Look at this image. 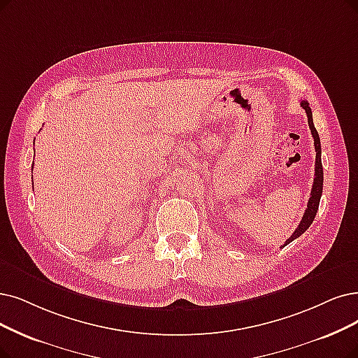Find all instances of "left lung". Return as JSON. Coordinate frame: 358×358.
Instances as JSON below:
<instances>
[{
	"mask_svg": "<svg viewBox=\"0 0 358 358\" xmlns=\"http://www.w3.org/2000/svg\"><path fill=\"white\" fill-rule=\"evenodd\" d=\"M301 107L306 110L307 113V117H308V126H310V131H311V135H313V139H314V148H316V167H314V182H313V188H311V195H310V199H308V204H307V208H306V213L304 216L301 219V222H299L298 227L295 229V232L291 235V238L287 239V242L282 245V248L285 245H288L289 242H292L294 239H296L298 236H301L307 229L310 227V224L313 223L314 217H316V213L319 210V203H320V196H322V192H323V166H322V147H320V138H319V134L316 131V127H314V123H313V113H311V108L308 106V103L306 101V99H303L301 103Z\"/></svg>",
	"mask_w": 358,
	"mask_h": 358,
	"instance_id": "8db88e82",
	"label": "left lung"
}]
</instances>
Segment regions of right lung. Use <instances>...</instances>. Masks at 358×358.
<instances>
[{
    "label": "right lung",
    "mask_w": 358,
    "mask_h": 358,
    "mask_svg": "<svg viewBox=\"0 0 358 358\" xmlns=\"http://www.w3.org/2000/svg\"><path fill=\"white\" fill-rule=\"evenodd\" d=\"M32 169H34V167H32Z\"/></svg>",
    "instance_id": "1"
}]
</instances>
